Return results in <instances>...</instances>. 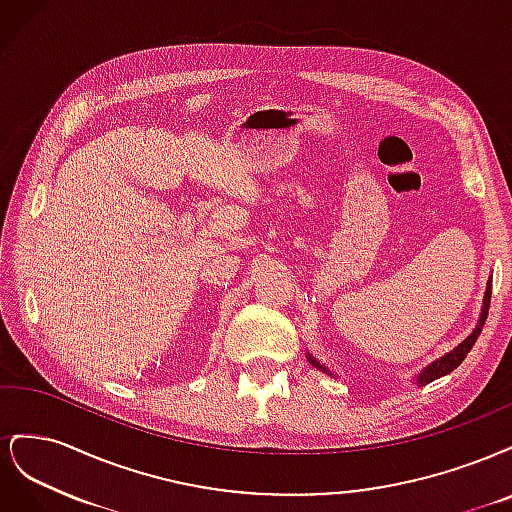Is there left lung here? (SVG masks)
I'll return each instance as SVG.
<instances>
[{
    "instance_id": "obj_1",
    "label": "left lung",
    "mask_w": 512,
    "mask_h": 512,
    "mask_svg": "<svg viewBox=\"0 0 512 512\" xmlns=\"http://www.w3.org/2000/svg\"><path fill=\"white\" fill-rule=\"evenodd\" d=\"M489 303H491V288H487V294H485V307H483V314H480V322H478V327L474 329V333L466 339V342H461L455 350H451L448 354H444L442 359H438L436 363H431L429 367H425V371H421V374L416 376V384H427V382H433V380H438V378H442V376H446V374H451L453 369H457L459 365H461V361L466 359L468 356V352L472 350V346L476 344V339H478V335H480V331H483V324H485V320H487V314H489ZM309 359V363H314L316 367H320L322 371H327L324 369L320 363H316L312 356H307Z\"/></svg>"
}]
</instances>
